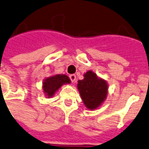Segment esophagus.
I'll return each mask as SVG.
<instances>
[{"instance_id":"esophagus-1","label":"esophagus","mask_w":149,"mask_h":149,"mask_svg":"<svg viewBox=\"0 0 149 149\" xmlns=\"http://www.w3.org/2000/svg\"><path fill=\"white\" fill-rule=\"evenodd\" d=\"M69 78L71 79V81L72 82H75L76 81V75L75 74H70L69 75Z\"/></svg>"}]
</instances>
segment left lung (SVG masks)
<instances>
[{
  "label": "left lung",
  "instance_id": "8db88e82",
  "mask_svg": "<svg viewBox=\"0 0 149 149\" xmlns=\"http://www.w3.org/2000/svg\"><path fill=\"white\" fill-rule=\"evenodd\" d=\"M78 82L81 97L88 109H95L104 101L107 95V84L104 80L99 79L93 71L86 72L84 79Z\"/></svg>",
  "mask_w": 149,
  "mask_h": 149
}]
</instances>
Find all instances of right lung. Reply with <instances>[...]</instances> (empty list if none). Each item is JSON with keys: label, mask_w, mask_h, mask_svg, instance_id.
I'll use <instances>...</instances> for the list:
<instances>
[{"label": "right lung", "mask_w": 149, "mask_h": 149, "mask_svg": "<svg viewBox=\"0 0 149 149\" xmlns=\"http://www.w3.org/2000/svg\"><path fill=\"white\" fill-rule=\"evenodd\" d=\"M71 81L66 75L56 74L45 79L43 82V91L48 97H51L63 84L70 83Z\"/></svg>", "instance_id": "1"}]
</instances>
